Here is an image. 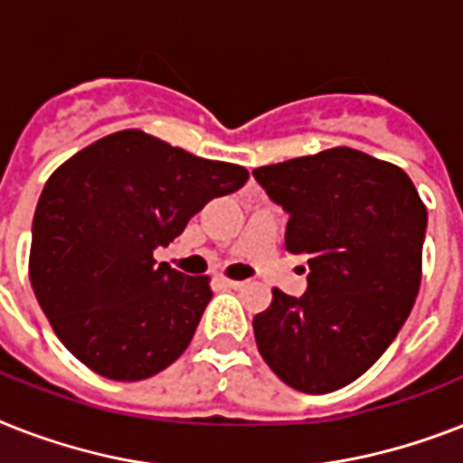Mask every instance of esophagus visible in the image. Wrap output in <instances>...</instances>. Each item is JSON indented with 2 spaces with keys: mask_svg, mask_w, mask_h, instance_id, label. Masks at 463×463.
I'll return each instance as SVG.
<instances>
[{
  "mask_svg": "<svg viewBox=\"0 0 463 463\" xmlns=\"http://www.w3.org/2000/svg\"><path fill=\"white\" fill-rule=\"evenodd\" d=\"M223 285L225 288H232V290H240V288H244L242 280H228V278H223Z\"/></svg>",
  "mask_w": 463,
  "mask_h": 463,
  "instance_id": "1",
  "label": "esophagus"
}]
</instances>
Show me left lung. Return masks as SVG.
<instances>
[{"mask_svg":"<svg viewBox=\"0 0 463 463\" xmlns=\"http://www.w3.org/2000/svg\"><path fill=\"white\" fill-rule=\"evenodd\" d=\"M254 178L290 216L285 250L309 266L302 297L276 288L251 321L259 354L299 392L345 388L414 307L426 204L400 166L349 146L254 168Z\"/></svg>","mask_w":463,"mask_h":463,"instance_id":"1","label":"left lung"}]
</instances>
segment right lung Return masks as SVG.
Segmentation results:
<instances>
[{
    "label": "right lung",
    "instance_id": "right-lung-1",
    "mask_svg": "<svg viewBox=\"0 0 463 463\" xmlns=\"http://www.w3.org/2000/svg\"><path fill=\"white\" fill-rule=\"evenodd\" d=\"M247 168L199 159L142 130H121L49 175L30 242V283L63 347L111 381H145L193 340L212 299L209 276L156 264Z\"/></svg>",
    "mask_w": 463,
    "mask_h": 463
}]
</instances>
